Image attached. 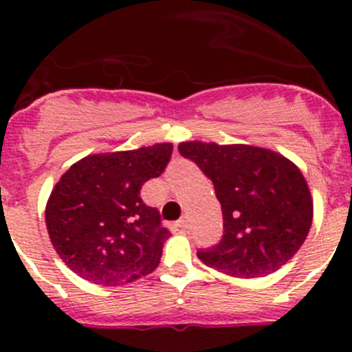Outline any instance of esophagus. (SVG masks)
I'll list each match as a JSON object with an SVG mask.
<instances>
[{"instance_id":"1","label":"esophagus","mask_w":352,"mask_h":352,"mask_svg":"<svg viewBox=\"0 0 352 352\" xmlns=\"http://www.w3.org/2000/svg\"><path fill=\"white\" fill-rule=\"evenodd\" d=\"M177 226H179L180 230H186L187 228V218H180L179 221H177Z\"/></svg>"}]
</instances>
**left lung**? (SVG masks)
Segmentation results:
<instances>
[{
  "instance_id": "1",
  "label": "left lung",
  "mask_w": 352,
  "mask_h": 352,
  "mask_svg": "<svg viewBox=\"0 0 352 352\" xmlns=\"http://www.w3.org/2000/svg\"><path fill=\"white\" fill-rule=\"evenodd\" d=\"M179 151L214 184L225 235L199 250L209 267L235 278H258L286 264L307 240L314 199L291 160L254 144L184 141Z\"/></svg>"
}]
</instances>
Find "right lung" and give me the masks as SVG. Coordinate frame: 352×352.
Wrapping results in <instances>:
<instances>
[{
  "label": "right lung",
  "instance_id": "obj_1",
  "mask_svg": "<svg viewBox=\"0 0 352 352\" xmlns=\"http://www.w3.org/2000/svg\"><path fill=\"white\" fill-rule=\"evenodd\" d=\"M172 150V143H156L88 155L63 173L45 204V226L74 274L94 285L119 286L158 267L170 233L140 190L160 177Z\"/></svg>",
  "mask_w": 352,
  "mask_h": 352
}]
</instances>
